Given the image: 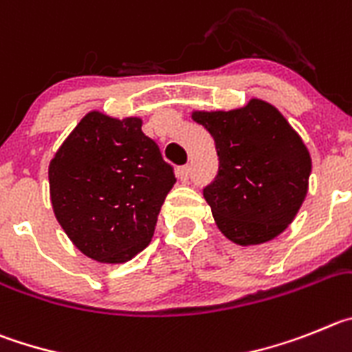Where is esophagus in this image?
<instances>
[{"label":"esophagus","mask_w":352,"mask_h":352,"mask_svg":"<svg viewBox=\"0 0 352 352\" xmlns=\"http://www.w3.org/2000/svg\"><path fill=\"white\" fill-rule=\"evenodd\" d=\"M177 175H179V179L182 180V182H188L189 177H191V166H189V164H186V166L179 168Z\"/></svg>","instance_id":"1"}]
</instances>
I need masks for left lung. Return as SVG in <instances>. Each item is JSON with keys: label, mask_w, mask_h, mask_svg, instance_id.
<instances>
[{"label": "left lung", "mask_w": 352, "mask_h": 352, "mask_svg": "<svg viewBox=\"0 0 352 352\" xmlns=\"http://www.w3.org/2000/svg\"><path fill=\"white\" fill-rule=\"evenodd\" d=\"M215 142L219 170L204 189L217 228L254 245L280 235L309 189L310 154L275 107L251 100L230 112H192Z\"/></svg>", "instance_id": "8db88e82"}]
</instances>
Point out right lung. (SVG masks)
Listing matches in <instances>:
<instances>
[{"label":"right lung","mask_w":352,"mask_h":352,"mask_svg":"<svg viewBox=\"0 0 352 352\" xmlns=\"http://www.w3.org/2000/svg\"><path fill=\"white\" fill-rule=\"evenodd\" d=\"M138 117L89 112L49 164L54 214L78 251L124 263L151 243L157 214L175 184Z\"/></svg>","instance_id":"add662e5"}]
</instances>
